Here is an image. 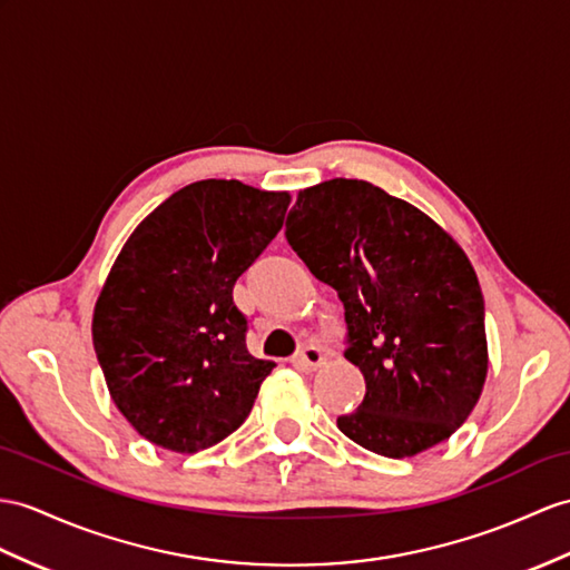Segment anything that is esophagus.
<instances>
[{"label":"esophagus","mask_w":570,"mask_h":570,"mask_svg":"<svg viewBox=\"0 0 570 570\" xmlns=\"http://www.w3.org/2000/svg\"><path fill=\"white\" fill-rule=\"evenodd\" d=\"M324 360H326V357H324V353H322V348H318V345H307V348L297 353L295 363H297L302 370L312 372V370H316V367H322Z\"/></svg>","instance_id":"34e87169"}]
</instances>
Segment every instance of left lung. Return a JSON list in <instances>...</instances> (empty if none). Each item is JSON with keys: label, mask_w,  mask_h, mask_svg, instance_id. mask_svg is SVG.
Listing matches in <instances>:
<instances>
[{"label": "left lung", "mask_w": 570, "mask_h": 570, "mask_svg": "<svg viewBox=\"0 0 570 570\" xmlns=\"http://www.w3.org/2000/svg\"><path fill=\"white\" fill-rule=\"evenodd\" d=\"M285 237L336 289L345 357L365 399L338 428L360 448L404 460L448 440L489 372L483 295L462 246L419 207L357 178L299 190Z\"/></svg>", "instance_id": "8db88e82"}]
</instances>
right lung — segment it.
<instances>
[{"label":"right lung","mask_w":570,"mask_h":570,"mask_svg":"<svg viewBox=\"0 0 570 570\" xmlns=\"http://www.w3.org/2000/svg\"><path fill=\"white\" fill-rule=\"evenodd\" d=\"M289 193L196 180L125 242L91 336L110 399L151 445L193 454L252 413L275 363L246 348L234 283L281 232Z\"/></svg>","instance_id":"add662e5"}]
</instances>
